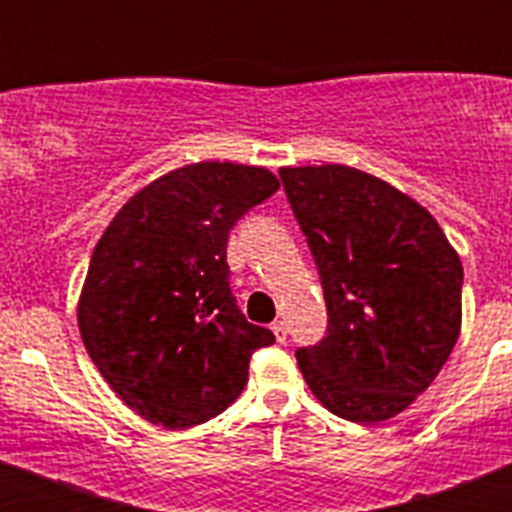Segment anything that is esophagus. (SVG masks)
Here are the masks:
<instances>
[{
	"instance_id": "obj_1",
	"label": "esophagus",
	"mask_w": 512,
	"mask_h": 512,
	"mask_svg": "<svg viewBox=\"0 0 512 512\" xmlns=\"http://www.w3.org/2000/svg\"><path fill=\"white\" fill-rule=\"evenodd\" d=\"M271 330H274V336H277L279 343L287 341V325H284V320H274V323H271Z\"/></svg>"
}]
</instances>
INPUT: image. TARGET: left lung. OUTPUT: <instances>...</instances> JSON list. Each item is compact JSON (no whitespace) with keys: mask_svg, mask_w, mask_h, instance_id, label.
<instances>
[{"mask_svg":"<svg viewBox=\"0 0 512 512\" xmlns=\"http://www.w3.org/2000/svg\"><path fill=\"white\" fill-rule=\"evenodd\" d=\"M318 266L328 330L297 348L312 395L374 425L428 390L461 330L464 269L433 215L341 164L279 169Z\"/></svg>","mask_w":512,"mask_h":512,"instance_id":"1","label":"left lung"}]
</instances>
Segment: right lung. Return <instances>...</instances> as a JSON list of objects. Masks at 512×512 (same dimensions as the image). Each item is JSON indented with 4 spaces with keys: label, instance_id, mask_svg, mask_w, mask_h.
Wrapping results in <instances>:
<instances>
[{
    "label": "right lung",
    "instance_id": "1",
    "mask_svg": "<svg viewBox=\"0 0 512 512\" xmlns=\"http://www.w3.org/2000/svg\"><path fill=\"white\" fill-rule=\"evenodd\" d=\"M279 182L259 166L202 161L140 189L89 261L79 300L87 354L130 410L171 431L223 413L269 328L230 292L228 235Z\"/></svg>",
    "mask_w": 512,
    "mask_h": 512
}]
</instances>
